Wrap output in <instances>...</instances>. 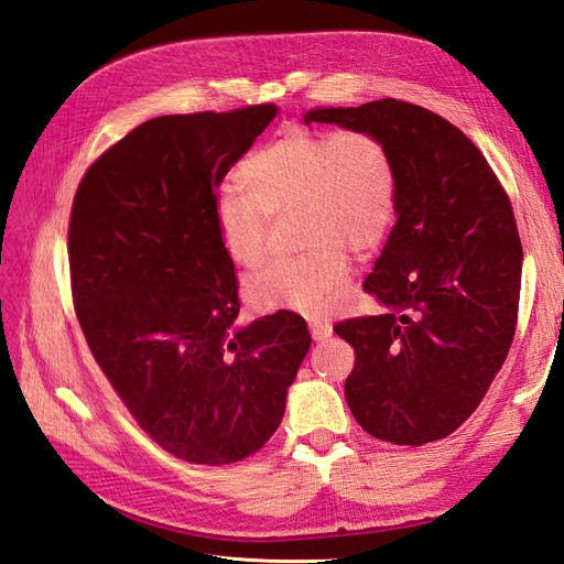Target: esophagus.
<instances>
[{
    "instance_id": "34e87169",
    "label": "esophagus",
    "mask_w": 564,
    "mask_h": 564,
    "mask_svg": "<svg viewBox=\"0 0 564 564\" xmlns=\"http://www.w3.org/2000/svg\"><path fill=\"white\" fill-rule=\"evenodd\" d=\"M311 336L315 340H327L332 336V324L329 322H311Z\"/></svg>"
}]
</instances>
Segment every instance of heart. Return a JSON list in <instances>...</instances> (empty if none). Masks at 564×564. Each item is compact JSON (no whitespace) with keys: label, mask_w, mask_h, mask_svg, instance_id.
<instances>
[{"label":"heart","mask_w":564,"mask_h":564,"mask_svg":"<svg viewBox=\"0 0 564 564\" xmlns=\"http://www.w3.org/2000/svg\"><path fill=\"white\" fill-rule=\"evenodd\" d=\"M245 193L220 191L212 214L235 263L259 268L270 220L294 216V259L268 265L247 282L256 311L319 317L346 294L348 256L367 259L381 247L395 216L398 174L388 145L365 129L292 131L240 166Z\"/></svg>","instance_id":"b5f03b06"}]
</instances>
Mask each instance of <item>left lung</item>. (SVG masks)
<instances>
[{"label":"left lung","mask_w":564,"mask_h":564,"mask_svg":"<svg viewBox=\"0 0 564 564\" xmlns=\"http://www.w3.org/2000/svg\"><path fill=\"white\" fill-rule=\"evenodd\" d=\"M303 119L377 133L398 174L395 226L365 280L386 311L334 327L355 348L350 412L392 445L447 437L516 336L522 245L510 199L468 135L421 106L381 98Z\"/></svg>","instance_id":"left-lung-1"}]
</instances>
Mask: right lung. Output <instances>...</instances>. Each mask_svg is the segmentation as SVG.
<instances>
[{
	"instance_id": "1",
	"label": "right lung",
	"mask_w": 564,
	"mask_h": 564,
	"mask_svg": "<svg viewBox=\"0 0 564 564\" xmlns=\"http://www.w3.org/2000/svg\"><path fill=\"white\" fill-rule=\"evenodd\" d=\"M272 104L148 119L82 176L67 226L79 327L135 423L176 458L237 464L284 416L311 348L278 311L235 327V263L212 204Z\"/></svg>"
}]
</instances>
